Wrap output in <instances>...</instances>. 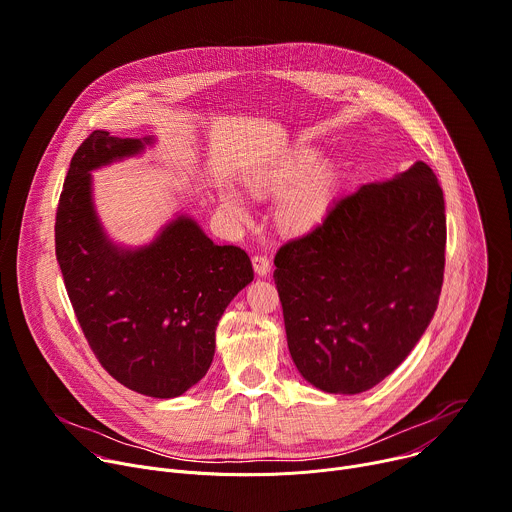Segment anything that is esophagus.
Here are the masks:
<instances>
[{"label": "esophagus", "instance_id": "34e87169", "mask_svg": "<svg viewBox=\"0 0 512 512\" xmlns=\"http://www.w3.org/2000/svg\"><path fill=\"white\" fill-rule=\"evenodd\" d=\"M251 261H253V269H255L257 275H267L269 273L271 263H269V259L265 255H253Z\"/></svg>", "mask_w": 512, "mask_h": 512}]
</instances>
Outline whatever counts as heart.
<instances>
[{
    "instance_id": "obj_1",
    "label": "heart",
    "mask_w": 512,
    "mask_h": 512,
    "mask_svg": "<svg viewBox=\"0 0 512 512\" xmlns=\"http://www.w3.org/2000/svg\"><path fill=\"white\" fill-rule=\"evenodd\" d=\"M310 151H296L280 165L249 181V190L255 196L282 194L275 206V220L288 232H308L327 216L335 194L337 173L331 165H314ZM222 210L239 222L247 220L249 210L235 192H220Z\"/></svg>"
}]
</instances>
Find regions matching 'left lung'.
Segmentation results:
<instances>
[{
    "instance_id": "1",
    "label": "left lung",
    "mask_w": 512,
    "mask_h": 512,
    "mask_svg": "<svg viewBox=\"0 0 512 512\" xmlns=\"http://www.w3.org/2000/svg\"><path fill=\"white\" fill-rule=\"evenodd\" d=\"M445 202L416 161L335 200L275 255L290 355L306 382L359 394L408 357L437 310L445 269Z\"/></svg>"
}]
</instances>
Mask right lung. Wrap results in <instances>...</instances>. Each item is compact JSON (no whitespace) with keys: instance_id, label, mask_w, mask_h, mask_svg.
<instances>
[{"instance_id":"1","label":"right lung","mask_w":512,"mask_h":512,"mask_svg":"<svg viewBox=\"0 0 512 512\" xmlns=\"http://www.w3.org/2000/svg\"><path fill=\"white\" fill-rule=\"evenodd\" d=\"M153 136L94 130L71 159L57 208L55 247L81 331L108 374L153 398L196 386L212 363L216 327L253 282L249 255L216 245L188 214L143 247L116 245L98 218L91 171L141 155Z\"/></svg>"}]
</instances>
